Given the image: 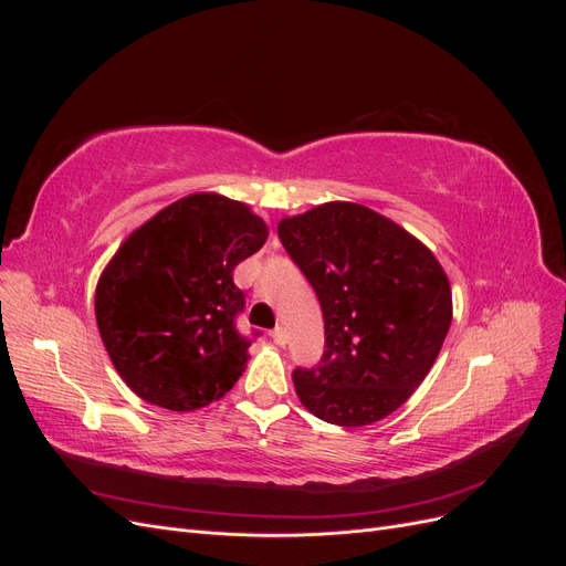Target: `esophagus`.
Returning a JSON list of instances; mask_svg holds the SVG:
<instances>
[{"label":"esophagus","instance_id":"esophagus-1","mask_svg":"<svg viewBox=\"0 0 566 566\" xmlns=\"http://www.w3.org/2000/svg\"><path fill=\"white\" fill-rule=\"evenodd\" d=\"M271 339H273V342H276V345H279V347H283V345H285V342H287V335H285V331L281 328V325H276V328H273V331H271Z\"/></svg>","mask_w":566,"mask_h":566}]
</instances>
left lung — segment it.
Listing matches in <instances>:
<instances>
[{
	"label": "left lung",
	"instance_id": "left-lung-1",
	"mask_svg": "<svg viewBox=\"0 0 566 566\" xmlns=\"http://www.w3.org/2000/svg\"><path fill=\"white\" fill-rule=\"evenodd\" d=\"M279 238L312 283L325 328L321 361L293 370L300 401L342 427L387 418L418 389L447 339V273L408 231L354 202L283 219Z\"/></svg>",
	"mask_w": 566,
	"mask_h": 566
}]
</instances>
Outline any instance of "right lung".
I'll return each instance as SVG.
<instances>
[{
    "label": "right lung",
    "instance_id": "1",
    "mask_svg": "<svg viewBox=\"0 0 566 566\" xmlns=\"http://www.w3.org/2000/svg\"><path fill=\"white\" fill-rule=\"evenodd\" d=\"M243 202L186 196L119 245L96 285V323L134 394L167 410H196L241 378L252 337L233 269L266 241Z\"/></svg>",
    "mask_w": 566,
    "mask_h": 566
}]
</instances>
